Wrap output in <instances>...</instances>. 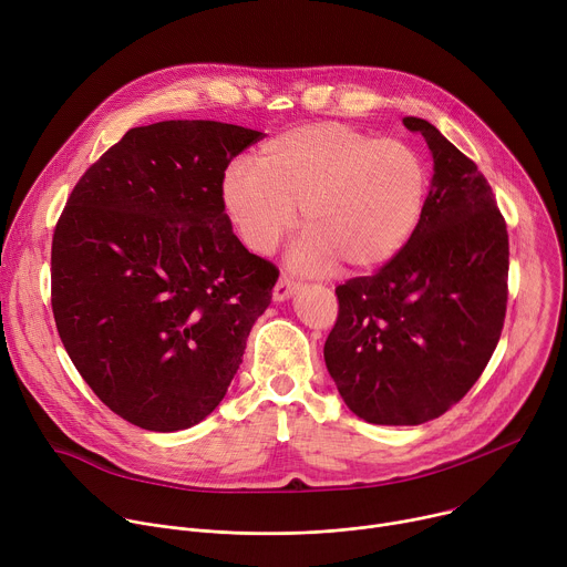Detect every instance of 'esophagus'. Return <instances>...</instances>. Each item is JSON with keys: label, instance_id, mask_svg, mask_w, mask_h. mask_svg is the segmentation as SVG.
Listing matches in <instances>:
<instances>
[{"label": "esophagus", "instance_id": "1", "mask_svg": "<svg viewBox=\"0 0 567 567\" xmlns=\"http://www.w3.org/2000/svg\"><path fill=\"white\" fill-rule=\"evenodd\" d=\"M300 289V282H296L289 276H280V280L274 287V298L276 300H287L291 293H296Z\"/></svg>", "mask_w": 567, "mask_h": 567}]
</instances>
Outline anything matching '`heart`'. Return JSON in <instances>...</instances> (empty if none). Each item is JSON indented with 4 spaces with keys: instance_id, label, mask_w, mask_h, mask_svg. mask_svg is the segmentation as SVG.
I'll return each instance as SVG.
<instances>
[{
    "instance_id": "obj_1",
    "label": "heart",
    "mask_w": 567,
    "mask_h": 567,
    "mask_svg": "<svg viewBox=\"0 0 567 567\" xmlns=\"http://www.w3.org/2000/svg\"><path fill=\"white\" fill-rule=\"evenodd\" d=\"M221 208L239 239L271 252L298 221L291 262L300 269L371 271L409 244L427 200L421 153L393 137L339 122L289 128L255 151L252 167L233 165L219 185Z\"/></svg>"
}]
</instances>
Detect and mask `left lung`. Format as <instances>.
I'll list each match as a JSON object with an SVG mask.
<instances>
[{
	"mask_svg": "<svg viewBox=\"0 0 567 567\" xmlns=\"http://www.w3.org/2000/svg\"><path fill=\"white\" fill-rule=\"evenodd\" d=\"M432 151L425 213L378 274L337 287L326 367L354 416L421 425L456 404L484 373L506 315L508 235L477 165L419 117Z\"/></svg>",
	"mask_w": 567,
	"mask_h": 567,
	"instance_id": "8db88e82",
	"label": "left lung"
}]
</instances>
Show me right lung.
Instances as JSON below:
<instances>
[{"mask_svg": "<svg viewBox=\"0 0 567 567\" xmlns=\"http://www.w3.org/2000/svg\"><path fill=\"white\" fill-rule=\"evenodd\" d=\"M262 137L172 120L131 128L76 183L51 241V310L72 364L148 432L213 414L278 269L248 252L219 198L230 161Z\"/></svg>", "mask_w": 567, "mask_h": 567, "instance_id": "1", "label": "right lung"}]
</instances>
